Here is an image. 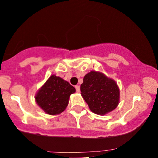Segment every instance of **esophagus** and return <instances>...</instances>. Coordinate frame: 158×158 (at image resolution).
<instances>
[{"mask_svg": "<svg viewBox=\"0 0 158 158\" xmlns=\"http://www.w3.org/2000/svg\"><path fill=\"white\" fill-rule=\"evenodd\" d=\"M75 88H76V90H77V93H79V92H80V87H79V85H76Z\"/></svg>", "mask_w": 158, "mask_h": 158, "instance_id": "obj_1", "label": "esophagus"}]
</instances>
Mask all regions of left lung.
<instances>
[{
  "instance_id": "8db88e82",
  "label": "left lung",
  "mask_w": 158,
  "mask_h": 158,
  "mask_svg": "<svg viewBox=\"0 0 158 158\" xmlns=\"http://www.w3.org/2000/svg\"><path fill=\"white\" fill-rule=\"evenodd\" d=\"M81 95L94 114L105 115L115 109L119 102V88L114 79L102 72L87 73L80 87Z\"/></svg>"
}]
</instances>
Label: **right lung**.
Instances as JSON below:
<instances>
[{
    "label": "right lung",
    "mask_w": 158,
    "mask_h": 158,
    "mask_svg": "<svg viewBox=\"0 0 158 158\" xmlns=\"http://www.w3.org/2000/svg\"><path fill=\"white\" fill-rule=\"evenodd\" d=\"M75 92V88L68 81L53 74L38 90L35 102L45 113L58 115L66 109L70 95Z\"/></svg>",
    "instance_id": "1"
}]
</instances>
